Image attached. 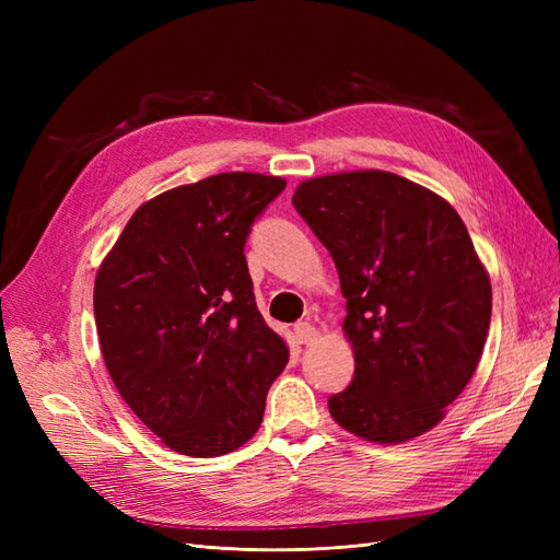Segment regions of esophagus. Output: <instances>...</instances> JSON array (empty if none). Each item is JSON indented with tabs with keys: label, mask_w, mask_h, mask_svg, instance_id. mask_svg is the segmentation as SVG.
<instances>
[{
	"label": "esophagus",
	"mask_w": 560,
	"mask_h": 560,
	"mask_svg": "<svg viewBox=\"0 0 560 560\" xmlns=\"http://www.w3.org/2000/svg\"><path fill=\"white\" fill-rule=\"evenodd\" d=\"M294 338L296 343H313L317 338V329L311 322H299V325H294Z\"/></svg>",
	"instance_id": "34e87169"
}]
</instances>
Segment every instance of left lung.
<instances>
[{
	"instance_id": "obj_1",
	"label": "left lung",
	"mask_w": 560,
	"mask_h": 560,
	"mask_svg": "<svg viewBox=\"0 0 560 560\" xmlns=\"http://www.w3.org/2000/svg\"><path fill=\"white\" fill-rule=\"evenodd\" d=\"M292 202L346 296L354 376L329 397L331 418L376 444L432 430L477 371L493 306L460 214L383 171L301 182Z\"/></svg>"
}]
</instances>
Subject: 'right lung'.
Masks as SVG:
<instances>
[{
	"label": "right lung",
	"mask_w": 560,
	"mask_h": 560,
	"mask_svg": "<svg viewBox=\"0 0 560 560\" xmlns=\"http://www.w3.org/2000/svg\"><path fill=\"white\" fill-rule=\"evenodd\" d=\"M287 186L222 173L177 186L130 217L95 278L109 376L144 425L182 455L241 448L290 360L252 292L245 243Z\"/></svg>",
	"instance_id": "right-lung-1"
}]
</instances>
